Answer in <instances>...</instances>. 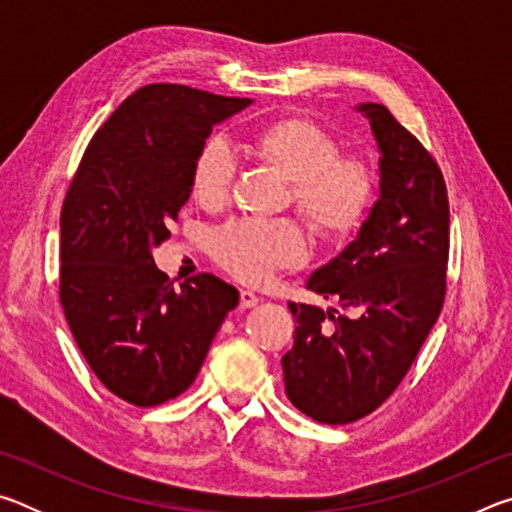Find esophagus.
<instances>
[{
  "instance_id": "34e87169",
  "label": "esophagus",
  "mask_w": 512,
  "mask_h": 512,
  "mask_svg": "<svg viewBox=\"0 0 512 512\" xmlns=\"http://www.w3.org/2000/svg\"><path fill=\"white\" fill-rule=\"evenodd\" d=\"M257 302H259V298L255 296L253 291H246V289H244V291L239 293V307H241V309H250V307H255Z\"/></svg>"
}]
</instances>
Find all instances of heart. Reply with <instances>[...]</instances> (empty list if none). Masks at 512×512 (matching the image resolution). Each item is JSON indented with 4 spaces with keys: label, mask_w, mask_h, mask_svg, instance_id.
Returning <instances> with one entry per match:
<instances>
[{
    "label": "heart",
    "mask_w": 512,
    "mask_h": 512,
    "mask_svg": "<svg viewBox=\"0 0 512 512\" xmlns=\"http://www.w3.org/2000/svg\"><path fill=\"white\" fill-rule=\"evenodd\" d=\"M244 153L289 183L287 205L300 214L311 235L339 244L368 219L375 201V173L359 155L341 153L332 133L307 117H277L253 128ZM235 160L219 140H207L189 169L194 201L221 210L230 198ZM305 235L293 221H239L210 241V255L225 273L259 284L305 259Z\"/></svg>",
    "instance_id": "b5f03b06"
}]
</instances>
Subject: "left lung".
Returning a JSON list of instances; mask_svg holds the SVG:
<instances>
[{"instance_id":"obj_1","label":"left lung","mask_w":512,"mask_h":512,"mask_svg":"<svg viewBox=\"0 0 512 512\" xmlns=\"http://www.w3.org/2000/svg\"><path fill=\"white\" fill-rule=\"evenodd\" d=\"M357 110L370 119L381 151L379 201L359 237L307 282L341 311L289 302L298 325L282 357L291 404L323 424L366 418L393 395L447 291L443 171L386 106L361 103Z\"/></svg>"}]
</instances>
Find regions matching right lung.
I'll return each mask as SVG.
<instances>
[{
	"label": "right lung",
	"mask_w": 512,
	"mask_h": 512,
	"mask_svg": "<svg viewBox=\"0 0 512 512\" xmlns=\"http://www.w3.org/2000/svg\"><path fill=\"white\" fill-rule=\"evenodd\" d=\"M250 99L176 83L133 92L85 149L60 210V305L110 393L158 406L185 393L239 291L212 273L173 287L151 248L171 237L212 126Z\"/></svg>",
	"instance_id": "right-lung-1"
}]
</instances>
